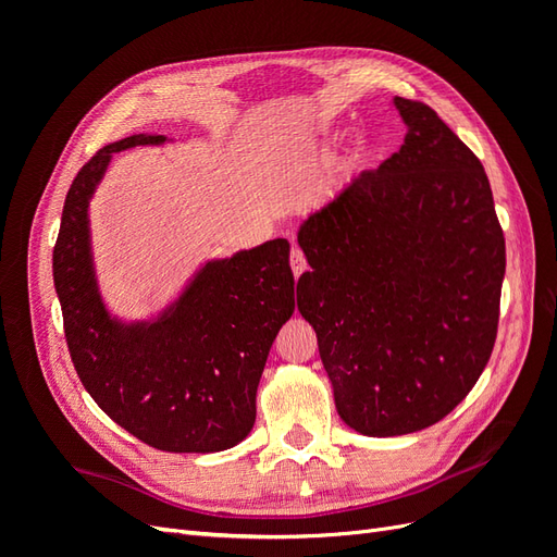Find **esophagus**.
Instances as JSON below:
<instances>
[{
  "instance_id": "34e87169",
  "label": "esophagus",
  "mask_w": 557,
  "mask_h": 557,
  "mask_svg": "<svg viewBox=\"0 0 557 557\" xmlns=\"http://www.w3.org/2000/svg\"><path fill=\"white\" fill-rule=\"evenodd\" d=\"M290 267H293L295 278H299L301 274H305L307 258H305V252H301L299 248H293V250H290Z\"/></svg>"
}]
</instances>
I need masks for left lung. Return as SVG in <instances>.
<instances>
[{"label":"left lung","mask_w":557,"mask_h":557,"mask_svg":"<svg viewBox=\"0 0 557 557\" xmlns=\"http://www.w3.org/2000/svg\"><path fill=\"white\" fill-rule=\"evenodd\" d=\"M407 137L297 230L315 330L344 423L401 436L469 395L495 346L507 256L483 164L430 107L395 97Z\"/></svg>","instance_id":"1"}]
</instances>
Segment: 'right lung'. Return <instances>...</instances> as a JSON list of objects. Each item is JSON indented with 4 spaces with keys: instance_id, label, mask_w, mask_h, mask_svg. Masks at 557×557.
I'll return each mask as SVG.
<instances>
[{
    "instance_id": "1",
    "label": "right lung",
    "mask_w": 557,
    "mask_h": 557,
    "mask_svg": "<svg viewBox=\"0 0 557 557\" xmlns=\"http://www.w3.org/2000/svg\"><path fill=\"white\" fill-rule=\"evenodd\" d=\"M174 144L158 132L104 146L64 199L53 281L81 383L113 423L166 453H218L256 425V395L278 330L295 311L288 239L207 258L166 305L113 313L99 285L90 201L115 153Z\"/></svg>"
}]
</instances>
